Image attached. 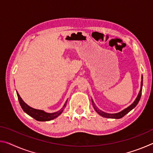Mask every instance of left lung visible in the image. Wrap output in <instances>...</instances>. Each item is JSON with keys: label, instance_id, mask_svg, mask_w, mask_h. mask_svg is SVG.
I'll list each match as a JSON object with an SVG mask.
<instances>
[{"label": "left lung", "instance_id": "8db88e82", "mask_svg": "<svg viewBox=\"0 0 153 153\" xmlns=\"http://www.w3.org/2000/svg\"><path fill=\"white\" fill-rule=\"evenodd\" d=\"M142 81H141V84H140V90L138 96H137L136 98L134 100V102L132 104L130 105L126 108H124L123 110H122L119 113H105L104 111H102L101 110H100L99 108H98L96 105L94 104V101H93L92 98V106L93 107H94V110L97 111V113L98 114H99L100 116H102L103 117H106V118H109V119H120L121 117H123V116H125L126 114H128L129 111H131L136 107V106L138 105V103L139 102L140 99V97H141V95H142V83H143V76H142Z\"/></svg>", "mask_w": 153, "mask_h": 153}]
</instances>
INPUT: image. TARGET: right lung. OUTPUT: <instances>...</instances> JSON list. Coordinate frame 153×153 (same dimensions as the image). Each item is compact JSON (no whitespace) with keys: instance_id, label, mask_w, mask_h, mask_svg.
<instances>
[{"instance_id":"1","label":"right lung","mask_w":153,"mask_h":153,"mask_svg":"<svg viewBox=\"0 0 153 153\" xmlns=\"http://www.w3.org/2000/svg\"><path fill=\"white\" fill-rule=\"evenodd\" d=\"M17 97H18V100H19V104L24 112L26 113L27 115H29L30 117H32L33 119H35L36 120L39 121H51L57 117L58 116L61 115L62 112L63 111L64 108H65L67 105V100L65 102L64 105L63 106V107H62L59 111H56V112L46 113L43 110L36 109V108H33L32 107H30L29 105H27L26 103L22 100V98H21V97L19 96V94H18L17 92Z\"/></svg>"}]
</instances>
